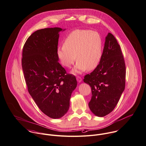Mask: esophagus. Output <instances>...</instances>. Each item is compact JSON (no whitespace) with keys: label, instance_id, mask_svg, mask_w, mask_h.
I'll return each mask as SVG.
<instances>
[{"label":"esophagus","instance_id":"1","mask_svg":"<svg viewBox=\"0 0 146 146\" xmlns=\"http://www.w3.org/2000/svg\"><path fill=\"white\" fill-rule=\"evenodd\" d=\"M77 81L78 82H81L82 81V78L80 76H78L77 77Z\"/></svg>","mask_w":146,"mask_h":146}]
</instances>
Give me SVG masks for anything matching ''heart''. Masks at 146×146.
<instances>
[{"instance_id":"heart-1","label":"heart","mask_w":146,"mask_h":146,"mask_svg":"<svg viewBox=\"0 0 146 146\" xmlns=\"http://www.w3.org/2000/svg\"><path fill=\"white\" fill-rule=\"evenodd\" d=\"M103 42L96 31L76 29L66 37L63 45L57 48V55L64 66L70 68L77 61L73 72L92 70L98 65L102 56Z\"/></svg>"}]
</instances>
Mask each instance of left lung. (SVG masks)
Returning <instances> with one entry per match:
<instances>
[{"mask_svg":"<svg viewBox=\"0 0 146 146\" xmlns=\"http://www.w3.org/2000/svg\"><path fill=\"white\" fill-rule=\"evenodd\" d=\"M125 78L126 66L120 45L109 33L100 64L84 79L92 89L89 107L94 115L102 117L114 109L125 90Z\"/></svg>","mask_w":146,"mask_h":146,"instance_id":"obj_1","label":"left lung"}]
</instances>
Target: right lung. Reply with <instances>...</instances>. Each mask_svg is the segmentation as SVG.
I'll return each mask as SVG.
<instances>
[{"mask_svg":"<svg viewBox=\"0 0 146 146\" xmlns=\"http://www.w3.org/2000/svg\"><path fill=\"white\" fill-rule=\"evenodd\" d=\"M61 28L37 30L27 40L23 49L21 65L28 90L46 115L53 119L68 111L76 77L66 73L57 55Z\"/></svg>","mask_w":146,"mask_h":146,"instance_id":"right-lung-1","label":"right lung"}]
</instances>
